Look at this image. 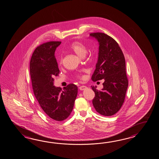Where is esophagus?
Segmentation results:
<instances>
[{"mask_svg": "<svg viewBox=\"0 0 159 159\" xmlns=\"http://www.w3.org/2000/svg\"><path fill=\"white\" fill-rule=\"evenodd\" d=\"M87 88V87L85 86V85H81V86L79 87V89H80V90H81V91L86 89Z\"/></svg>", "mask_w": 159, "mask_h": 159, "instance_id": "obj_1", "label": "esophagus"}]
</instances>
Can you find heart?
I'll return each mask as SVG.
<instances>
[{
    "label": "heart",
    "mask_w": 159,
    "mask_h": 159,
    "mask_svg": "<svg viewBox=\"0 0 159 159\" xmlns=\"http://www.w3.org/2000/svg\"><path fill=\"white\" fill-rule=\"evenodd\" d=\"M70 49L72 51H74L76 54L80 57L84 56L87 52V49L84 45L79 41H75L72 43L70 45ZM62 61H63V58L62 56H61L59 59L60 64H62ZM76 77L79 79H81V80L84 79L85 78V76L81 74H77Z\"/></svg>",
    "instance_id": "1"
}]
</instances>
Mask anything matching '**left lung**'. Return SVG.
I'll return each instance as SVG.
<instances>
[{
	"label": "left lung",
	"instance_id": "left-lung-1",
	"mask_svg": "<svg viewBox=\"0 0 159 159\" xmlns=\"http://www.w3.org/2000/svg\"><path fill=\"white\" fill-rule=\"evenodd\" d=\"M89 35L99 42L98 60L91 79H104L103 89H97L93 104L97 112L104 116H111L118 112L124 103L128 87V77L124 53L114 39L103 33H92Z\"/></svg>",
	"mask_w": 159,
	"mask_h": 159
}]
</instances>
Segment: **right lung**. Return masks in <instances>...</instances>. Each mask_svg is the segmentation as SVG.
<instances>
[{"label":"right lung","instance_id":"obj_1","mask_svg":"<svg viewBox=\"0 0 159 159\" xmlns=\"http://www.w3.org/2000/svg\"><path fill=\"white\" fill-rule=\"evenodd\" d=\"M60 41L43 43L35 48L30 62L34 94L43 111L51 120L62 121L70 116L78 94V87L70 83L63 89L53 85L60 73L54 56Z\"/></svg>","mask_w":159,"mask_h":159}]
</instances>
